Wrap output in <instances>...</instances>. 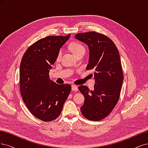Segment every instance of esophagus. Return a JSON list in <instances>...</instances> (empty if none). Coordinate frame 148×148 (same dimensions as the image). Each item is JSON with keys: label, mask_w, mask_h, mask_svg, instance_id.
I'll list each match as a JSON object with an SVG mask.
<instances>
[{"label": "esophagus", "mask_w": 148, "mask_h": 148, "mask_svg": "<svg viewBox=\"0 0 148 148\" xmlns=\"http://www.w3.org/2000/svg\"><path fill=\"white\" fill-rule=\"evenodd\" d=\"M71 89H72L73 91H77L78 87L75 85H72V86H71Z\"/></svg>", "instance_id": "obj_1"}]
</instances>
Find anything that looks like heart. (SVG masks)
<instances>
[{
	"label": "heart",
	"instance_id": "obj_1",
	"mask_svg": "<svg viewBox=\"0 0 148 148\" xmlns=\"http://www.w3.org/2000/svg\"><path fill=\"white\" fill-rule=\"evenodd\" d=\"M69 49L70 50L72 51L73 53L74 54V55L77 56L78 54L81 53L82 51H85V48L83 45H82L80 43L78 42H73L71 43L69 45ZM62 55V50H60L58 54H57L56 56V60L58 61L61 57Z\"/></svg>",
	"mask_w": 148,
	"mask_h": 148
}]
</instances>
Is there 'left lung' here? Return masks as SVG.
<instances>
[{"label":"left lung","mask_w":148,"mask_h":148,"mask_svg":"<svg viewBox=\"0 0 148 148\" xmlns=\"http://www.w3.org/2000/svg\"><path fill=\"white\" fill-rule=\"evenodd\" d=\"M75 37L88 46L87 69L94 70L96 82L93 90L85 85L78 87L85 98L81 112L88 120L98 121L107 117L119 101L123 80L120 55L114 43L104 34L87 32Z\"/></svg>","instance_id":"obj_1"}]
</instances>
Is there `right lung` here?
I'll return each instance as SVG.
<instances>
[{"mask_svg":"<svg viewBox=\"0 0 148 148\" xmlns=\"http://www.w3.org/2000/svg\"><path fill=\"white\" fill-rule=\"evenodd\" d=\"M70 36L42 38L23 56L20 69L21 97L32 115L43 121H53L60 115L71 92L70 85L57 84L49 79L57 54Z\"/></svg>","mask_w":148,"mask_h":148,"instance_id":"1","label":"right lung"}]
</instances>
